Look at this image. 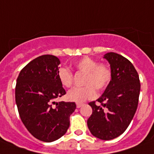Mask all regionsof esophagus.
Returning <instances> with one entry per match:
<instances>
[{
	"label": "esophagus",
	"mask_w": 154,
	"mask_h": 154,
	"mask_svg": "<svg viewBox=\"0 0 154 154\" xmlns=\"http://www.w3.org/2000/svg\"><path fill=\"white\" fill-rule=\"evenodd\" d=\"M82 106H83V103H76V107H77L78 108H81Z\"/></svg>",
	"instance_id": "34e87169"
}]
</instances>
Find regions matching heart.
<instances>
[{"label":"heart","mask_w":154,"mask_h":154,"mask_svg":"<svg viewBox=\"0 0 154 154\" xmlns=\"http://www.w3.org/2000/svg\"><path fill=\"white\" fill-rule=\"evenodd\" d=\"M74 66L79 71L85 74L82 88H74L67 92V99L76 103H83L87 100L95 98L96 89L102 91L107 88L112 79L111 68L104 63L98 62L90 57H83L74 62ZM58 79L61 84L70 88L73 83V75L70 70L62 66L58 70Z\"/></svg>","instance_id":"obj_1"}]
</instances>
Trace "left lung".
<instances>
[{
    "label": "left lung",
    "mask_w": 154,
    "mask_h": 154,
    "mask_svg": "<svg viewBox=\"0 0 154 154\" xmlns=\"http://www.w3.org/2000/svg\"><path fill=\"white\" fill-rule=\"evenodd\" d=\"M103 58L110 64L112 79L103 95L91 102L92 114L88 120L91 133L101 140H112L121 135L133 120L138 105L140 83L130 61L109 52Z\"/></svg>",
    "instance_id": "left-lung-1"
}]
</instances>
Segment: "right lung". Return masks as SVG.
I'll list each match as a JSON object with an SVG mask.
<instances>
[{"label":"right lung","mask_w":154,"mask_h":154,"mask_svg":"<svg viewBox=\"0 0 154 154\" xmlns=\"http://www.w3.org/2000/svg\"><path fill=\"white\" fill-rule=\"evenodd\" d=\"M60 61L51 54L39 56L21 71L17 79L15 99L19 116L27 130L45 142L58 140L70 126L74 102H55L66 94L58 79Z\"/></svg>","instance_id":"add662e5"}]
</instances>
